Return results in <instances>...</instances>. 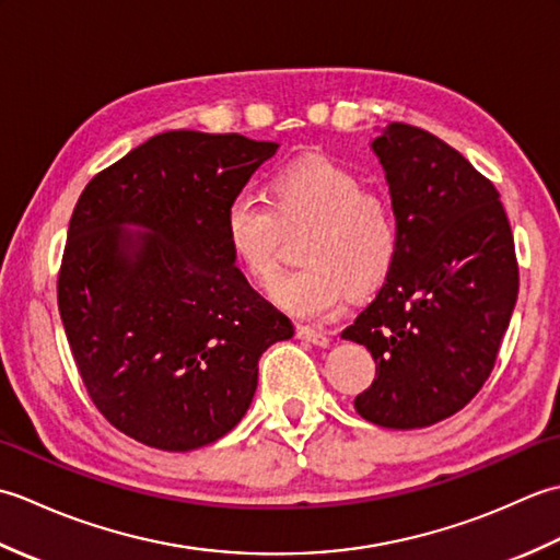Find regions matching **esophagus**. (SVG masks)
<instances>
[{
    "label": "esophagus",
    "instance_id": "esophagus-1",
    "mask_svg": "<svg viewBox=\"0 0 560 560\" xmlns=\"http://www.w3.org/2000/svg\"><path fill=\"white\" fill-rule=\"evenodd\" d=\"M299 339H303V341H311V343H315V347H329V337H327V331H323V329H313V327H299Z\"/></svg>",
    "mask_w": 560,
    "mask_h": 560
}]
</instances>
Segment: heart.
Returning a JSON list of instances; mask_svg holds the SVG:
<instances>
[{
    "instance_id": "heart-1",
    "label": "heart",
    "mask_w": 560,
    "mask_h": 560,
    "mask_svg": "<svg viewBox=\"0 0 560 560\" xmlns=\"http://www.w3.org/2000/svg\"><path fill=\"white\" fill-rule=\"evenodd\" d=\"M271 205L253 189L223 209L235 265L267 283L277 273L281 229L307 225L303 269L269 287L271 301L299 319H327L349 299L383 281L397 259L399 225L389 201L365 192L359 175L327 159H303L271 177Z\"/></svg>"
}]
</instances>
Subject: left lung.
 Masks as SVG:
<instances>
[{
  "instance_id": "obj_1",
  "label": "left lung",
  "mask_w": 560,
  "mask_h": 560,
  "mask_svg": "<svg viewBox=\"0 0 560 560\" xmlns=\"http://www.w3.org/2000/svg\"><path fill=\"white\" fill-rule=\"evenodd\" d=\"M371 149L399 249L375 301L341 337L375 361L355 411L409 431L457 413L489 380L517 301L515 241L493 183L443 139L392 122Z\"/></svg>"
}]
</instances>
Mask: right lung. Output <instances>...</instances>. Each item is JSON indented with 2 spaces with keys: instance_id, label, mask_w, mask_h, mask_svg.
I'll return each mask as SVG.
<instances>
[{
  "instance_id": "1",
  "label": "right lung",
  "mask_w": 560,
  "mask_h": 560,
  "mask_svg": "<svg viewBox=\"0 0 560 560\" xmlns=\"http://www.w3.org/2000/svg\"><path fill=\"white\" fill-rule=\"evenodd\" d=\"M277 149L175 129L98 173L77 201L59 317L93 404L139 443L187 452L233 431L259 355L293 337L223 235L229 199Z\"/></svg>"
}]
</instances>
